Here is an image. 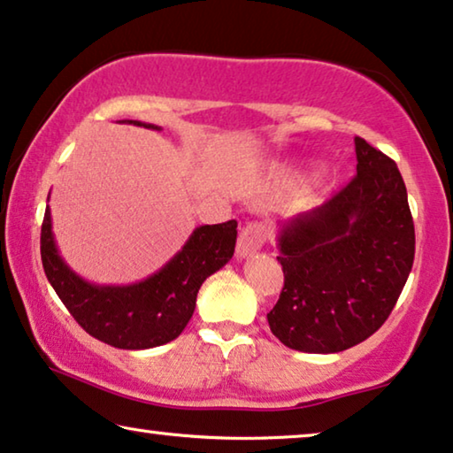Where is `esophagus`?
I'll use <instances>...</instances> for the list:
<instances>
[{"instance_id":"esophagus-1","label":"esophagus","mask_w":453,"mask_h":453,"mask_svg":"<svg viewBox=\"0 0 453 453\" xmlns=\"http://www.w3.org/2000/svg\"><path fill=\"white\" fill-rule=\"evenodd\" d=\"M263 244H265L263 226H258V223H250V226H246L244 230L240 232L238 244H236V257L242 261V258L257 255Z\"/></svg>"}]
</instances>
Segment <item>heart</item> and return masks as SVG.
<instances>
[{"mask_svg": "<svg viewBox=\"0 0 453 453\" xmlns=\"http://www.w3.org/2000/svg\"><path fill=\"white\" fill-rule=\"evenodd\" d=\"M311 167H312V164H309V161H289V164H283L277 167L275 178H277V182H281L286 186L296 184L306 176V173L311 172ZM329 184H331V176L325 173V176H321V180H319V186H321V188H327Z\"/></svg>", "mask_w": 453, "mask_h": 453, "instance_id": "heart-1", "label": "heart"}]
</instances>
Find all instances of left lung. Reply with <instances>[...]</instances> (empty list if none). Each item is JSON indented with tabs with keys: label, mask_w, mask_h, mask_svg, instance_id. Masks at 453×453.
I'll return each instance as SVG.
<instances>
[{
	"label": "left lung",
	"mask_w": 453,
	"mask_h": 453,
	"mask_svg": "<svg viewBox=\"0 0 453 453\" xmlns=\"http://www.w3.org/2000/svg\"><path fill=\"white\" fill-rule=\"evenodd\" d=\"M357 144V176L321 207L280 221L283 289L269 327L283 346L335 354L385 323L414 263V221L397 165Z\"/></svg>",
	"instance_id": "obj_1"
}]
</instances>
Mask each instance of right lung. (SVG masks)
<instances>
[{"mask_svg": "<svg viewBox=\"0 0 453 453\" xmlns=\"http://www.w3.org/2000/svg\"><path fill=\"white\" fill-rule=\"evenodd\" d=\"M119 122L161 130L159 126L138 119ZM236 227L234 219L198 226L159 271L141 281L111 286L84 280L64 261L53 236L51 209L47 204L41 227V261L59 300L87 334L113 348L147 349L164 346L182 334L195 312L203 281L234 257Z\"/></svg>", "mask_w": 453, "mask_h": 453, "instance_id": "right-lung-1", "label": "right lung"}]
</instances>
